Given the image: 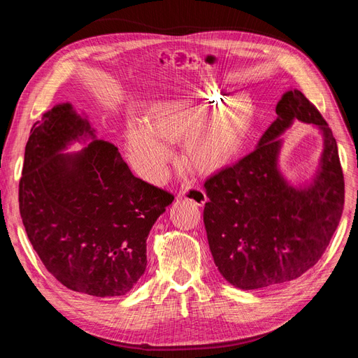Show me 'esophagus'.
<instances>
[{
    "instance_id": "obj_1",
    "label": "esophagus",
    "mask_w": 358,
    "mask_h": 358,
    "mask_svg": "<svg viewBox=\"0 0 358 358\" xmlns=\"http://www.w3.org/2000/svg\"><path fill=\"white\" fill-rule=\"evenodd\" d=\"M179 196L182 199H187L196 203L197 206H203L206 201H208V197H206L204 191L200 187H187V188H182Z\"/></svg>"
}]
</instances>
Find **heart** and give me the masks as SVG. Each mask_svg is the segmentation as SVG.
<instances>
[{
	"mask_svg": "<svg viewBox=\"0 0 358 358\" xmlns=\"http://www.w3.org/2000/svg\"><path fill=\"white\" fill-rule=\"evenodd\" d=\"M252 115L249 96L230 99V94L216 85L185 99L158 103L148 112V119L129 121V159L145 179L159 183L175 155L173 140L187 138L185 157L189 166L201 173L218 171L241 150Z\"/></svg>",
	"mask_w": 358,
	"mask_h": 358,
	"instance_id": "obj_1",
	"label": "heart"
}]
</instances>
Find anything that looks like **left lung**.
Segmentation results:
<instances>
[{
	"instance_id": "1",
	"label": "left lung",
	"mask_w": 358,
	"mask_h": 358,
	"mask_svg": "<svg viewBox=\"0 0 358 358\" xmlns=\"http://www.w3.org/2000/svg\"><path fill=\"white\" fill-rule=\"evenodd\" d=\"M276 115L255 150L204 182L209 200L203 221L213 262L242 289L282 284L308 272L326 252L343 210V173L326 119L297 90L282 95ZM294 118L324 133L322 169L301 190L288 186L275 167V137Z\"/></svg>"
}]
</instances>
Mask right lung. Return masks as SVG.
I'll return each mask as SVG.
<instances>
[{
    "instance_id": "add662e5",
    "label": "right lung",
    "mask_w": 358,
    "mask_h": 358,
    "mask_svg": "<svg viewBox=\"0 0 358 358\" xmlns=\"http://www.w3.org/2000/svg\"><path fill=\"white\" fill-rule=\"evenodd\" d=\"M90 135L80 155H61ZM173 194L136 178L117 148L59 104L31 128L19 180V210L48 272L76 292L124 296L146 268V239Z\"/></svg>"
}]
</instances>
